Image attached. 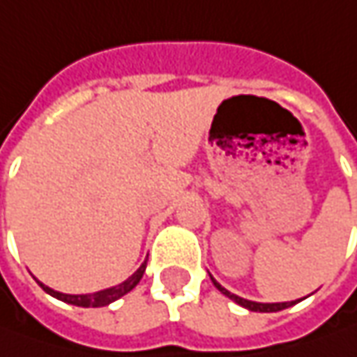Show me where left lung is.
<instances>
[{
  "label": "left lung",
  "instance_id": "8db88e82",
  "mask_svg": "<svg viewBox=\"0 0 357 357\" xmlns=\"http://www.w3.org/2000/svg\"><path fill=\"white\" fill-rule=\"evenodd\" d=\"M214 286L222 292L225 296H228L230 300H234L236 304H240V306H244V308H248V310H252V312H278V310H284V308H288V306H294L296 302H282V304H260V302H250V300H244V298H240V296L236 294H230L228 292L227 288H222L218 282L214 280Z\"/></svg>",
  "mask_w": 357,
  "mask_h": 357
}]
</instances>
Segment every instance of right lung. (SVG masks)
<instances>
[{
  "label": "right lung",
  "instance_id": "add662e5",
  "mask_svg": "<svg viewBox=\"0 0 357 357\" xmlns=\"http://www.w3.org/2000/svg\"><path fill=\"white\" fill-rule=\"evenodd\" d=\"M144 268H146V262L141 264V268L130 276L129 280H125L123 284H119V286H113V288H107V290H101V292H95V294H61V292H55V290H51L49 286L45 284H41V288L51 294L53 298H57V300H63V302H67V304H73V306H81V308H101V306H107V304H111V302H115L119 300L121 296H125L127 292H130L141 278H143L144 274Z\"/></svg>",
  "mask_w": 357,
  "mask_h": 357
}]
</instances>
